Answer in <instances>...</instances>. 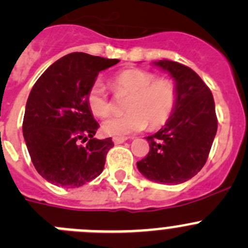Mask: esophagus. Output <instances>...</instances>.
I'll use <instances>...</instances> for the list:
<instances>
[{
    "label": "esophagus",
    "mask_w": 248,
    "mask_h": 248,
    "mask_svg": "<svg viewBox=\"0 0 248 248\" xmlns=\"http://www.w3.org/2000/svg\"><path fill=\"white\" fill-rule=\"evenodd\" d=\"M112 140H113V143H115V144H121V143L126 142L127 138L126 137H113Z\"/></svg>",
    "instance_id": "esophagus-1"
}]
</instances>
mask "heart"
<instances>
[{"mask_svg":"<svg viewBox=\"0 0 248 248\" xmlns=\"http://www.w3.org/2000/svg\"><path fill=\"white\" fill-rule=\"evenodd\" d=\"M111 88L116 95L128 96L124 103L127 112L110 117L101 124L104 133L112 137H126L140 132L147 124L152 128L164 126L177 103V89L172 80L156 78L153 72L145 69L128 68L119 72L111 80ZM87 103L96 117L104 119L110 115V99L105 85L99 80L88 90Z\"/></svg>","mask_w":248,"mask_h":248,"instance_id":"obj_1","label":"heart"}]
</instances>
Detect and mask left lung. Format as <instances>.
Here are the masks:
<instances>
[{
    "instance_id": "obj_1",
    "label": "left lung",
    "mask_w": 248,
    "mask_h": 248,
    "mask_svg": "<svg viewBox=\"0 0 248 248\" xmlns=\"http://www.w3.org/2000/svg\"><path fill=\"white\" fill-rule=\"evenodd\" d=\"M175 80L177 103L163 128L148 136L149 153L137 163L143 176L166 185L192 179L204 166L218 120L213 94L189 67L169 60L153 62Z\"/></svg>"
}]
</instances>
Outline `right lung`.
Segmentation results:
<instances>
[{
  "instance_id": "add662e5",
  "label": "right lung",
  "mask_w": 248,
  "mask_h": 248,
  "mask_svg": "<svg viewBox=\"0 0 248 248\" xmlns=\"http://www.w3.org/2000/svg\"><path fill=\"white\" fill-rule=\"evenodd\" d=\"M120 60L72 52L40 76L25 106L23 136L36 171L56 186L79 187L99 176L111 138H94L99 124L87 94L99 72ZM88 140L87 146L79 142Z\"/></svg>"
}]
</instances>
